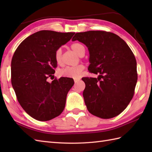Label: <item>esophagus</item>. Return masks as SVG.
<instances>
[{
  "label": "esophagus",
  "mask_w": 152,
  "mask_h": 152,
  "mask_svg": "<svg viewBox=\"0 0 152 152\" xmlns=\"http://www.w3.org/2000/svg\"><path fill=\"white\" fill-rule=\"evenodd\" d=\"M80 80V78H76V79H74V82L77 83L78 82H79Z\"/></svg>",
  "instance_id": "esophagus-1"
}]
</instances>
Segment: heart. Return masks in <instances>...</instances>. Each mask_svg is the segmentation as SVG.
<instances>
[{
  "label": "heart",
  "mask_w": 152,
  "mask_h": 152,
  "mask_svg": "<svg viewBox=\"0 0 152 152\" xmlns=\"http://www.w3.org/2000/svg\"><path fill=\"white\" fill-rule=\"evenodd\" d=\"M72 50L78 55L79 56H82L85 53V48L80 43H73L70 46ZM55 60L57 64L62 63V50L61 48L57 49L55 52ZM83 66L82 65H77L74 66H66L59 71L61 76L67 78H78L82 74Z\"/></svg>",
  "instance_id": "heart-1"
}]
</instances>
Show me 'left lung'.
<instances>
[{
    "label": "left lung",
    "mask_w": 152,
    "mask_h": 152,
    "mask_svg": "<svg viewBox=\"0 0 152 152\" xmlns=\"http://www.w3.org/2000/svg\"><path fill=\"white\" fill-rule=\"evenodd\" d=\"M89 52L88 70L97 78L84 77L85 104L91 114L102 119L115 117L133 99L138 78L137 61L130 48L117 34L102 31L76 33Z\"/></svg>",
    "instance_id": "1"
}]
</instances>
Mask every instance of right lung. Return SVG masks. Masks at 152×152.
<instances>
[{"label": "right lung", "mask_w": 152, "mask_h": 152, "mask_svg": "<svg viewBox=\"0 0 152 152\" xmlns=\"http://www.w3.org/2000/svg\"><path fill=\"white\" fill-rule=\"evenodd\" d=\"M75 33L40 31L19 45L11 63V82L21 107L32 118L45 121L63 112L72 78L61 77L51 83L57 63L55 52Z\"/></svg>", "instance_id": "add662e5"}]
</instances>
